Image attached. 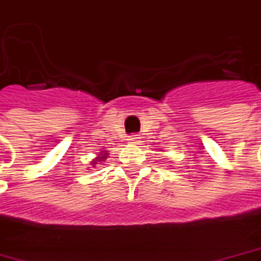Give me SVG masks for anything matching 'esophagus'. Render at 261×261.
Masks as SVG:
<instances>
[{"label":"esophagus","mask_w":261,"mask_h":261,"mask_svg":"<svg viewBox=\"0 0 261 261\" xmlns=\"http://www.w3.org/2000/svg\"><path fill=\"white\" fill-rule=\"evenodd\" d=\"M129 143H139V140H140V136L139 135H132V136H129Z\"/></svg>","instance_id":"34e87169"}]
</instances>
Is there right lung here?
Here are the masks:
<instances>
[{
	"instance_id": "obj_1",
	"label": "right lung",
	"mask_w": 261,
	"mask_h": 261,
	"mask_svg": "<svg viewBox=\"0 0 261 261\" xmlns=\"http://www.w3.org/2000/svg\"><path fill=\"white\" fill-rule=\"evenodd\" d=\"M108 154L110 153H108L107 150H101V151H100V154H97V157H94V159L91 160V165H93V167H96L98 163H101V161H104V160L107 159Z\"/></svg>"
}]
</instances>
